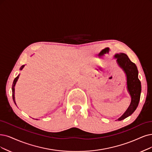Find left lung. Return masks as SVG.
<instances>
[{"label": "left lung", "instance_id": "obj_1", "mask_svg": "<svg viewBox=\"0 0 152 152\" xmlns=\"http://www.w3.org/2000/svg\"><path fill=\"white\" fill-rule=\"evenodd\" d=\"M115 57L117 58V63L125 71L127 78V88L132 97L130 105L118 120L121 121L130 116L135 111L138 105L142 86L141 82L138 79V71L137 66L129 59L126 54L124 53L116 54Z\"/></svg>", "mask_w": 152, "mask_h": 152}]
</instances>
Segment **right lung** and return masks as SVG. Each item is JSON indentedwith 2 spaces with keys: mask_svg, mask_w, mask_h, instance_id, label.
I'll list each match as a JSON object with an SVG mask.
<instances>
[{
  "mask_svg": "<svg viewBox=\"0 0 152 152\" xmlns=\"http://www.w3.org/2000/svg\"><path fill=\"white\" fill-rule=\"evenodd\" d=\"M24 67V65L20 67V70H22V68H23ZM19 76V75L18 76H17L15 78L14 80V82H13V84H12V98H13V100H14V103H15V104H16V103H15V97H14V86H15V83H16L17 81H18V80Z\"/></svg>",
  "mask_w": 152,
  "mask_h": 152,
  "instance_id": "1",
  "label": "right lung"
}]
</instances>
